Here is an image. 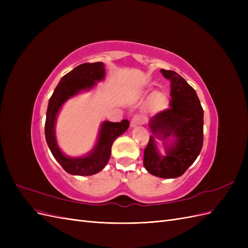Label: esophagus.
<instances>
[{"mask_svg":"<svg viewBox=\"0 0 248 248\" xmlns=\"http://www.w3.org/2000/svg\"><path fill=\"white\" fill-rule=\"evenodd\" d=\"M140 124H142V119H141V117H140V116H134V117L131 119V121H130V126H131V127H137V126H139V125H140Z\"/></svg>","mask_w":248,"mask_h":248,"instance_id":"obj_1","label":"esophagus"}]
</instances>
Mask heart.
Returning a JSON list of instances; mask_svg holds the SVG:
<instances>
[{"label":"heart","mask_w":248,"mask_h":248,"mask_svg":"<svg viewBox=\"0 0 248 248\" xmlns=\"http://www.w3.org/2000/svg\"><path fill=\"white\" fill-rule=\"evenodd\" d=\"M168 107V98L162 92H155L150 96L148 101V108L153 112H158L166 109Z\"/></svg>","instance_id":"b5f03b06"}]
</instances>
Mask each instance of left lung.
<instances>
[{"instance_id": "left-lung-1", "label": "left lung", "mask_w": 248, "mask_h": 248, "mask_svg": "<svg viewBox=\"0 0 248 248\" xmlns=\"http://www.w3.org/2000/svg\"><path fill=\"white\" fill-rule=\"evenodd\" d=\"M160 72L170 80V100L168 109L157 112L150 120V128L156 138H176L174 146L161 156L151 136L144 151V167L159 178L182 176L199 156L204 141V110L194 89L172 70Z\"/></svg>"}]
</instances>
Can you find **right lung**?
<instances>
[{
    "mask_svg": "<svg viewBox=\"0 0 248 248\" xmlns=\"http://www.w3.org/2000/svg\"><path fill=\"white\" fill-rule=\"evenodd\" d=\"M104 76H106V70H104V64L101 62L80 64L65 74L49 98L46 128H44L46 139L51 154L68 174L90 176L100 171L107 166L109 159L112 142L129 127V121L126 119L116 123L108 121L103 122L96 146L93 151L85 157H78V158L67 157L61 152L57 145L55 122L62 104L81 90L94 87L96 81L103 79Z\"/></svg>",
    "mask_w": 248,
    "mask_h": 248,
    "instance_id": "add662e5",
    "label": "right lung"
}]
</instances>
